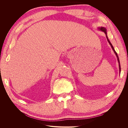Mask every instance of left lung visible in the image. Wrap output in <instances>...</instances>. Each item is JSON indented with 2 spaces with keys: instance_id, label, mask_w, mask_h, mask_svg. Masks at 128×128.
<instances>
[{
  "instance_id": "left-lung-1",
  "label": "left lung",
  "mask_w": 128,
  "mask_h": 128,
  "mask_svg": "<svg viewBox=\"0 0 128 128\" xmlns=\"http://www.w3.org/2000/svg\"><path fill=\"white\" fill-rule=\"evenodd\" d=\"M99 29H100V30H101L102 31V32H104V33H105V34H106V38H107V40L108 42H109V43H110V46H111V47H112V49H113V51H114V53H115L116 56H117V58H118V64H119V68H120V72H121V66H120V60H119V58H118V54H117V53L116 52V51H115V50H114V48H113V45H112V44H111V42H110V41L109 40H108V37H107V32H106V29L105 28H104V27H101V28H99Z\"/></svg>"
}]
</instances>
